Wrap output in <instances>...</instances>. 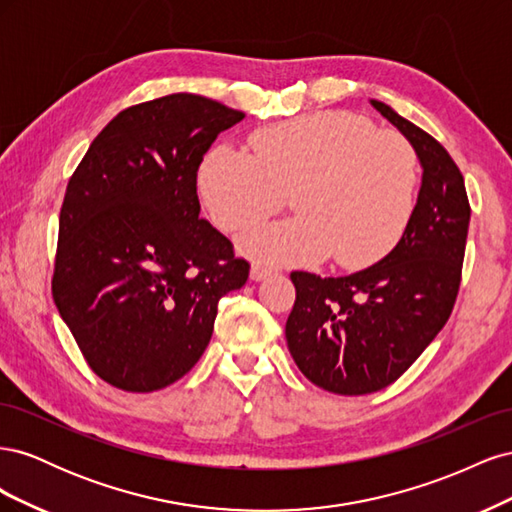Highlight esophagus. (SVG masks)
<instances>
[{"label":"esophagus","mask_w":512,"mask_h":512,"mask_svg":"<svg viewBox=\"0 0 512 512\" xmlns=\"http://www.w3.org/2000/svg\"><path fill=\"white\" fill-rule=\"evenodd\" d=\"M269 275H271V269H269V267L252 265V269H250V280H254V282H262V280H265V277H269Z\"/></svg>","instance_id":"esophagus-1"}]
</instances>
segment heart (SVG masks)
Wrapping results in <instances>:
<instances>
[{
  "label": "heart",
  "mask_w": 512,
  "mask_h": 512,
  "mask_svg": "<svg viewBox=\"0 0 512 512\" xmlns=\"http://www.w3.org/2000/svg\"><path fill=\"white\" fill-rule=\"evenodd\" d=\"M250 143L254 156L215 145L196 175L211 220L228 232L265 220L290 192L297 215L245 230V256L273 265L331 256L342 269H365L406 235L418 162L404 136L352 113H312L260 128Z\"/></svg>",
  "instance_id": "obj_1"
}]
</instances>
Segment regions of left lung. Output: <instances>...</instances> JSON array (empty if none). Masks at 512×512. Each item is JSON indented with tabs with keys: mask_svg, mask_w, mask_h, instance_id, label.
<instances>
[{
	"mask_svg": "<svg viewBox=\"0 0 512 512\" xmlns=\"http://www.w3.org/2000/svg\"><path fill=\"white\" fill-rule=\"evenodd\" d=\"M369 104L408 138L423 177L406 235L376 265L346 277L290 273L288 350L309 382L337 395L384 389L433 342L453 312L470 226L448 151L389 104Z\"/></svg>",
	"mask_w": 512,
	"mask_h": 512,
	"instance_id": "left-lung-1",
	"label": "left lung"
}]
</instances>
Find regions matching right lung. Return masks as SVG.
Returning a JSON list of instances; mask_svg holds the SVG:
<instances>
[{
  "label": "right lung",
  "mask_w": 512,
  "mask_h": 512,
  "mask_svg": "<svg viewBox=\"0 0 512 512\" xmlns=\"http://www.w3.org/2000/svg\"><path fill=\"white\" fill-rule=\"evenodd\" d=\"M245 115L196 94L121 111L94 138L59 213L53 299L89 367L130 393L198 363L218 301L250 265L200 218L196 173Z\"/></svg>",
  "instance_id": "add662e5"
}]
</instances>
